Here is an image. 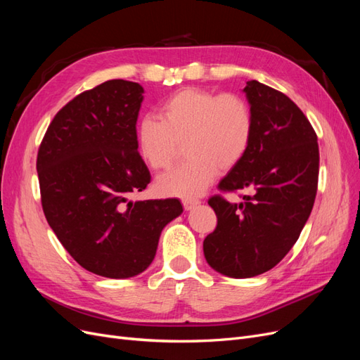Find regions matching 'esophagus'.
Segmentation results:
<instances>
[{
	"mask_svg": "<svg viewBox=\"0 0 360 360\" xmlns=\"http://www.w3.org/2000/svg\"><path fill=\"white\" fill-rule=\"evenodd\" d=\"M200 204V201L198 200H183V207H184V210H192L193 207H197Z\"/></svg>",
	"mask_w": 360,
	"mask_h": 360,
	"instance_id": "1",
	"label": "esophagus"
}]
</instances>
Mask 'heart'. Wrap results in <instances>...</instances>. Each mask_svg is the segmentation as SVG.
Instances as JSON below:
<instances>
[{
  "label": "heart",
  "mask_w": 360,
  "mask_h": 360,
  "mask_svg": "<svg viewBox=\"0 0 360 360\" xmlns=\"http://www.w3.org/2000/svg\"><path fill=\"white\" fill-rule=\"evenodd\" d=\"M254 138V114L245 97L188 86L167 97L159 118L144 115L136 126L141 158L153 171L171 167L184 143L188 159L158 180L172 197H197L243 160Z\"/></svg>",
  "instance_id": "1"
}]
</instances>
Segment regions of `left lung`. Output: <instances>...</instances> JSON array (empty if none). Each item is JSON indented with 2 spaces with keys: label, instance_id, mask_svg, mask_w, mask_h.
I'll list each match as a JSON object with an SVG mask.
<instances>
[{
  "label": "left lung",
  "instance_id": "8db88e82",
  "mask_svg": "<svg viewBox=\"0 0 360 360\" xmlns=\"http://www.w3.org/2000/svg\"><path fill=\"white\" fill-rule=\"evenodd\" d=\"M243 93L254 138L217 188L249 193L238 204L219 195L209 200L217 225L202 243L209 266L237 279L274 269L297 242L317 195L320 163L317 135L290 97L255 79Z\"/></svg>",
  "mask_w": 360,
  "mask_h": 360
}]
</instances>
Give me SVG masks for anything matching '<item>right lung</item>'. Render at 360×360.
<instances>
[{
	"instance_id": "1",
	"label": "right lung",
	"mask_w": 360,
	"mask_h": 360,
	"mask_svg": "<svg viewBox=\"0 0 360 360\" xmlns=\"http://www.w3.org/2000/svg\"><path fill=\"white\" fill-rule=\"evenodd\" d=\"M144 89L111 79L57 112L37 155L43 213L72 258L111 279L136 276L155 259L179 200H129L151 180L138 153Z\"/></svg>"
}]
</instances>
